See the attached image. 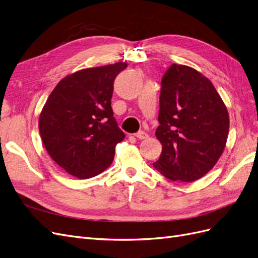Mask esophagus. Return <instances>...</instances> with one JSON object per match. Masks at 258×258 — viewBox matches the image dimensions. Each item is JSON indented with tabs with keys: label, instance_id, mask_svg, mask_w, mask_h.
Returning <instances> with one entry per match:
<instances>
[{
	"label": "esophagus",
	"instance_id": "34e87169",
	"mask_svg": "<svg viewBox=\"0 0 258 258\" xmlns=\"http://www.w3.org/2000/svg\"><path fill=\"white\" fill-rule=\"evenodd\" d=\"M136 138L139 140H145L148 138V135L144 131H139L138 134H136Z\"/></svg>",
	"mask_w": 258,
	"mask_h": 258
}]
</instances>
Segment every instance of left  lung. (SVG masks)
<instances>
[{
  "label": "left lung",
  "instance_id": "8db88e82",
  "mask_svg": "<svg viewBox=\"0 0 258 258\" xmlns=\"http://www.w3.org/2000/svg\"><path fill=\"white\" fill-rule=\"evenodd\" d=\"M159 126L162 152L154 168L171 181L194 182L222 156L229 114L213 84L188 66L172 64L161 81Z\"/></svg>",
  "mask_w": 258,
  "mask_h": 258
}]
</instances>
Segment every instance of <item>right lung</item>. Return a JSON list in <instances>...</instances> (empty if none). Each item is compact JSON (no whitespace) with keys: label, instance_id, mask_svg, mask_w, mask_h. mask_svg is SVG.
<instances>
[{"label":"right lung","instance_id":"1","mask_svg":"<svg viewBox=\"0 0 258 258\" xmlns=\"http://www.w3.org/2000/svg\"><path fill=\"white\" fill-rule=\"evenodd\" d=\"M127 66L116 62L69 74L43 106L38 118L43 144L69 174L89 178L112 165L115 146L124 138L113 116V84Z\"/></svg>","mask_w":258,"mask_h":258}]
</instances>
